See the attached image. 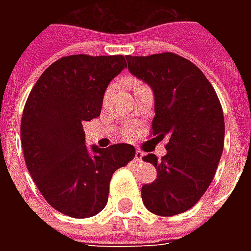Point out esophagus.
<instances>
[{"instance_id":"obj_1","label":"esophagus","mask_w":251,"mask_h":251,"mask_svg":"<svg viewBox=\"0 0 251 251\" xmlns=\"http://www.w3.org/2000/svg\"><path fill=\"white\" fill-rule=\"evenodd\" d=\"M142 157H144V153L140 152V151H136V156H134V160L138 161V163H141Z\"/></svg>"}]
</instances>
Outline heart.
Masks as SVG:
<instances>
[{
	"mask_svg": "<svg viewBox=\"0 0 251 251\" xmlns=\"http://www.w3.org/2000/svg\"><path fill=\"white\" fill-rule=\"evenodd\" d=\"M131 84H133V87H137L138 84H142V83L137 82V80H133V82H131Z\"/></svg>",
	"mask_w": 251,
	"mask_h": 251,
	"instance_id": "1",
	"label": "heart"
}]
</instances>
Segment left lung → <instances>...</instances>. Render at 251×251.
<instances>
[{
    "instance_id": "left-lung-1",
    "label": "left lung",
    "mask_w": 251,
    "mask_h": 251,
    "mask_svg": "<svg viewBox=\"0 0 251 251\" xmlns=\"http://www.w3.org/2000/svg\"><path fill=\"white\" fill-rule=\"evenodd\" d=\"M127 68L152 87L153 140L168 137L167 154L149 153L144 161L157 179L141 189L148 210L174 216L194 207L215 176L225 144V117L212 84L188 59L172 52L126 56Z\"/></svg>"
}]
</instances>
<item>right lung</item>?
I'll list each match as a JSON object with an SVG mask.
<instances>
[{"mask_svg": "<svg viewBox=\"0 0 251 251\" xmlns=\"http://www.w3.org/2000/svg\"><path fill=\"white\" fill-rule=\"evenodd\" d=\"M126 56L70 55L41 74L21 118V145L32 179L50 204L83 219L103 210L111 176L131 161L136 149L84 144L83 122L100 115L109 83L126 67Z\"/></svg>", "mask_w": 251, "mask_h": 251, "instance_id": "add662e5", "label": "right lung"}]
</instances>
